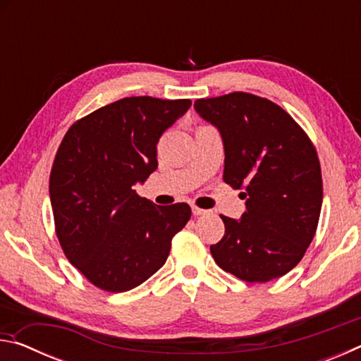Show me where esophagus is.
Returning <instances> with one entry per match:
<instances>
[{
  "mask_svg": "<svg viewBox=\"0 0 361 361\" xmlns=\"http://www.w3.org/2000/svg\"><path fill=\"white\" fill-rule=\"evenodd\" d=\"M191 210H192L194 216H200V215H205V213H207V210L199 209V207H195V205H191Z\"/></svg>",
  "mask_w": 361,
  "mask_h": 361,
  "instance_id": "1",
  "label": "esophagus"
}]
</instances>
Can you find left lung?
Listing matches in <instances>:
<instances>
[{
	"mask_svg": "<svg viewBox=\"0 0 361 361\" xmlns=\"http://www.w3.org/2000/svg\"><path fill=\"white\" fill-rule=\"evenodd\" d=\"M224 146L223 180L242 189L247 212L221 216L224 235L210 252L216 264L245 282L285 276L312 242L323 200L314 145L291 116L245 92L194 102Z\"/></svg>",
	"mask_w": 361,
	"mask_h": 361,
	"instance_id": "1",
	"label": "left lung"
}]
</instances>
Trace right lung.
I'll use <instances>...</instances> for the list:
<instances>
[{
	"label": "right lung",
	"mask_w": 361,
	"mask_h": 361,
	"mask_svg": "<svg viewBox=\"0 0 361 361\" xmlns=\"http://www.w3.org/2000/svg\"><path fill=\"white\" fill-rule=\"evenodd\" d=\"M191 100L127 97L70 127L54 161L49 194L60 245L99 288L129 291L166 264L188 204L156 207L133 186L157 169V142Z\"/></svg>",
	"instance_id": "add662e5"
}]
</instances>
